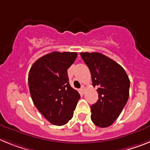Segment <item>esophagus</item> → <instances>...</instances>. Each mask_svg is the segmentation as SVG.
Returning a JSON list of instances; mask_svg holds the SVG:
<instances>
[{"instance_id": "obj_1", "label": "esophagus", "mask_w": 150, "mask_h": 150, "mask_svg": "<svg viewBox=\"0 0 150 150\" xmlns=\"http://www.w3.org/2000/svg\"><path fill=\"white\" fill-rule=\"evenodd\" d=\"M81 91L82 92V93H84V91H85V87L84 86H81Z\"/></svg>"}]
</instances>
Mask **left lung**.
Masks as SVG:
<instances>
[{
    "mask_svg": "<svg viewBox=\"0 0 150 150\" xmlns=\"http://www.w3.org/2000/svg\"><path fill=\"white\" fill-rule=\"evenodd\" d=\"M89 68L93 86L97 87L98 100L91 106L95 125H112L122 112L129 97L130 80L120 65L100 53H80Z\"/></svg>",
    "mask_w": 150,
    "mask_h": 150,
    "instance_id": "obj_1",
    "label": "left lung"
}]
</instances>
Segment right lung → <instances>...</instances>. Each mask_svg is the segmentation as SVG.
I'll return each instance as SVG.
<instances>
[{
    "label": "right lung",
    "instance_id": "add662e5",
    "mask_svg": "<svg viewBox=\"0 0 150 150\" xmlns=\"http://www.w3.org/2000/svg\"><path fill=\"white\" fill-rule=\"evenodd\" d=\"M78 53L52 52L35 62L28 73L32 101L48 122L64 125L73 116L80 94L70 86L67 69Z\"/></svg>",
    "mask_w": 150,
    "mask_h": 150
}]
</instances>
